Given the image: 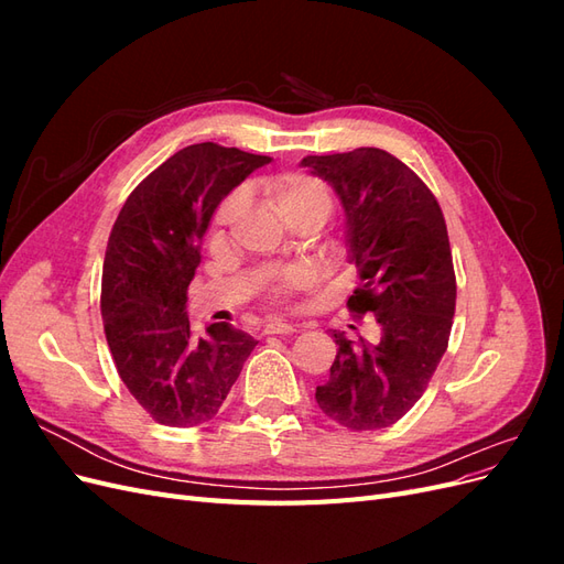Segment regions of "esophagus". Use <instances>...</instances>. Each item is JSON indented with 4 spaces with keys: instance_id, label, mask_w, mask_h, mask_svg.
I'll use <instances>...</instances> for the list:
<instances>
[{
    "instance_id": "34e87169",
    "label": "esophagus",
    "mask_w": 564,
    "mask_h": 564,
    "mask_svg": "<svg viewBox=\"0 0 564 564\" xmlns=\"http://www.w3.org/2000/svg\"><path fill=\"white\" fill-rule=\"evenodd\" d=\"M263 332L265 334H292V332H296V327H294V324L282 322V319H268Z\"/></svg>"
}]
</instances>
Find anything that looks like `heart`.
<instances>
[{
  "label": "heart",
  "instance_id": "1",
  "mask_svg": "<svg viewBox=\"0 0 564 564\" xmlns=\"http://www.w3.org/2000/svg\"><path fill=\"white\" fill-rule=\"evenodd\" d=\"M265 197L270 209L275 212L289 228L308 224V220H317V224H324L327 216L332 214L334 207V197L327 183H322L319 178L303 174V172H284L270 176L263 185ZM240 212V197L230 195L214 214L212 220V240H220L224 237L226 228L232 224V218ZM311 282V275L303 270H294L282 275L275 284L270 286V296L272 299H284L296 289H303Z\"/></svg>",
  "mask_w": 564,
  "mask_h": 564
}]
</instances>
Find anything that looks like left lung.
I'll return each mask as SVG.
<instances>
[{
  "instance_id": "8db88e82",
  "label": "left lung",
  "mask_w": 564,
  "mask_h": 564,
  "mask_svg": "<svg viewBox=\"0 0 564 564\" xmlns=\"http://www.w3.org/2000/svg\"><path fill=\"white\" fill-rule=\"evenodd\" d=\"M301 166L344 204L360 275L348 311L371 313L381 329L377 344L334 334L338 352L315 400L348 431L388 429L419 402L449 344L456 275L445 216L431 187L386 150L308 155Z\"/></svg>"
}]
</instances>
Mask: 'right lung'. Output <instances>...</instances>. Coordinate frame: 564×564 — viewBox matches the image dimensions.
Wrapping results in <instances>:
<instances>
[{
	"mask_svg": "<svg viewBox=\"0 0 564 564\" xmlns=\"http://www.w3.org/2000/svg\"><path fill=\"white\" fill-rule=\"evenodd\" d=\"M268 162L240 148L187 145L133 187L115 220L100 315L119 379L162 425L214 419L256 346L226 322L193 338L185 301L218 202Z\"/></svg>",
	"mask_w": 564,
	"mask_h": 564,
	"instance_id": "obj_1",
	"label": "right lung"
}]
</instances>
